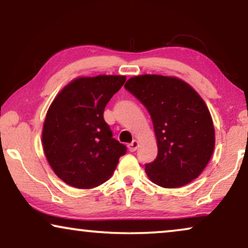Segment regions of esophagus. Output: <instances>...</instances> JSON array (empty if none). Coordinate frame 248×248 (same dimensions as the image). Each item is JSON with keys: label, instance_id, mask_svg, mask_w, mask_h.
<instances>
[{"label": "esophagus", "instance_id": "1", "mask_svg": "<svg viewBox=\"0 0 248 248\" xmlns=\"http://www.w3.org/2000/svg\"><path fill=\"white\" fill-rule=\"evenodd\" d=\"M138 146H139V142L137 140H134V141L130 142V144L128 145V149L130 152H135V151H137Z\"/></svg>", "mask_w": 248, "mask_h": 248}]
</instances>
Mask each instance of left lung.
<instances>
[{"label": "left lung", "instance_id": "left-lung-1", "mask_svg": "<svg viewBox=\"0 0 248 248\" xmlns=\"http://www.w3.org/2000/svg\"><path fill=\"white\" fill-rule=\"evenodd\" d=\"M124 88L151 114L158 154L146 164L153 183L174 189L200 175L215 149V127L207 104L192 86L175 76H134Z\"/></svg>", "mask_w": 248, "mask_h": 248}]
</instances>
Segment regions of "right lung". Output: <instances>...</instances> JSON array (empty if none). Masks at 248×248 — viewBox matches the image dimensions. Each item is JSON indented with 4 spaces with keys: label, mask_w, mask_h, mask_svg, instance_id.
I'll use <instances>...</instances> for the list:
<instances>
[{
    "label": "right lung",
    "mask_w": 248,
    "mask_h": 248,
    "mask_svg": "<svg viewBox=\"0 0 248 248\" xmlns=\"http://www.w3.org/2000/svg\"><path fill=\"white\" fill-rule=\"evenodd\" d=\"M124 81V75L82 76L51 102L41 142L51 169L68 186L92 189L104 183L127 152L103 119L107 103Z\"/></svg>",
    "instance_id": "right-lung-1"
}]
</instances>
